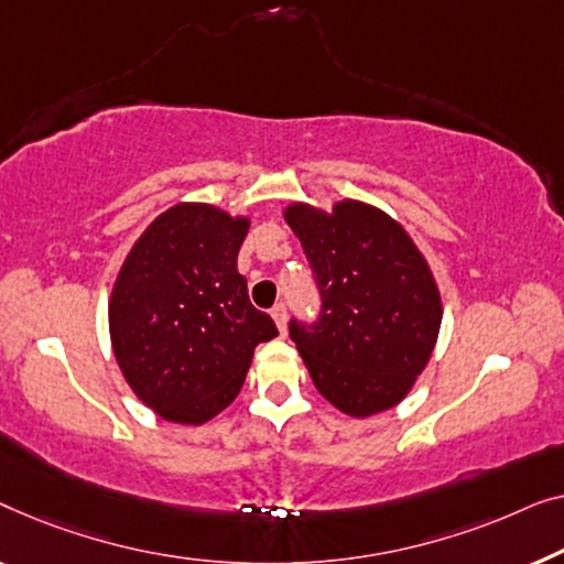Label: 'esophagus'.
Masks as SVG:
<instances>
[{
	"label": "esophagus",
	"instance_id": "1",
	"mask_svg": "<svg viewBox=\"0 0 564 564\" xmlns=\"http://www.w3.org/2000/svg\"><path fill=\"white\" fill-rule=\"evenodd\" d=\"M271 316L275 319V324H279L281 335H285V304H275L271 308Z\"/></svg>",
	"mask_w": 564,
	"mask_h": 564
}]
</instances>
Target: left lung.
<instances>
[{
    "instance_id": "obj_1",
    "label": "left lung",
    "mask_w": 564,
    "mask_h": 564,
    "mask_svg": "<svg viewBox=\"0 0 564 564\" xmlns=\"http://www.w3.org/2000/svg\"><path fill=\"white\" fill-rule=\"evenodd\" d=\"M285 221L322 299L312 322H289L316 391L358 419L395 406L430 362L442 324L422 252L388 214L360 202H339L332 214L291 204Z\"/></svg>"
}]
</instances>
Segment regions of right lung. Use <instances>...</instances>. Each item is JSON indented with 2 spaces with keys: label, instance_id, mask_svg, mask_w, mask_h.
<instances>
[{
  "label": "right lung",
  "instance_id": "obj_1",
  "mask_svg": "<svg viewBox=\"0 0 564 564\" xmlns=\"http://www.w3.org/2000/svg\"><path fill=\"white\" fill-rule=\"evenodd\" d=\"M250 221L209 204H178L127 256L109 301L122 376L176 424H204L240 393L252 352L279 335L250 304L237 252Z\"/></svg>",
  "mask_w": 564,
  "mask_h": 564
}]
</instances>
